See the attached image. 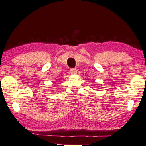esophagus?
Returning <instances> with one entry per match:
<instances>
[{
	"label": "esophagus",
	"mask_w": 146,
	"mask_h": 146,
	"mask_svg": "<svg viewBox=\"0 0 146 146\" xmlns=\"http://www.w3.org/2000/svg\"><path fill=\"white\" fill-rule=\"evenodd\" d=\"M70 73L72 74H76L77 73V70L76 68H72V69H70Z\"/></svg>",
	"instance_id": "esophagus-1"
}]
</instances>
